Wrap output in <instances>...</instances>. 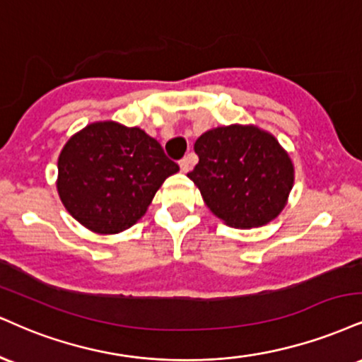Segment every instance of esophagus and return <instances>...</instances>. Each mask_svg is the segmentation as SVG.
I'll return each instance as SVG.
<instances>
[{
	"mask_svg": "<svg viewBox=\"0 0 362 362\" xmlns=\"http://www.w3.org/2000/svg\"><path fill=\"white\" fill-rule=\"evenodd\" d=\"M178 165H180V170L184 173L190 172V168H192V158H190V156H185V158H182L180 162H178Z\"/></svg>",
	"mask_w": 362,
	"mask_h": 362,
	"instance_id": "obj_1",
	"label": "esophagus"
}]
</instances>
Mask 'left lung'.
<instances>
[{"label": "left lung", "mask_w": 362, "mask_h": 362, "mask_svg": "<svg viewBox=\"0 0 362 362\" xmlns=\"http://www.w3.org/2000/svg\"><path fill=\"white\" fill-rule=\"evenodd\" d=\"M199 163L187 177L206 206L238 229L272 223L288 202L295 168L288 151L255 124H229L200 134Z\"/></svg>", "instance_id": "8db88e82"}]
</instances>
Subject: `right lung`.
I'll return each mask as SVG.
<instances>
[{"label":"right lung","mask_w":362,"mask_h":362,"mask_svg":"<svg viewBox=\"0 0 362 362\" xmlns=\"http://www.w3.org/2000/svg\"><path fill=\"white\" fill-rule=\"evenodd\" d=\"M57 167L64 207L98 234L136 224L165 178L178 172L155 138L116 121H95L72 134Z\"/></svg>","instance_id":"obj_1"}]
</instances>
